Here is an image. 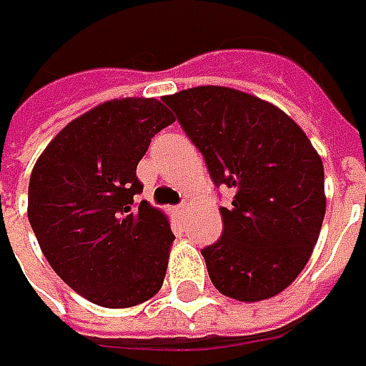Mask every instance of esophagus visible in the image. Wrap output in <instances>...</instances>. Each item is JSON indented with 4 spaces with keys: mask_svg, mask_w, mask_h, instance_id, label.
<instances>
[{
    "mask_svg": "<svg viewBox=\"0 0 366 366\" xmlns=\"http://www.w3.org/2000/svg\"><path fill=\"white\" fill-rule=\"evenodd\" d=\"M175 212L177 214H185V212H187V204H185V202H183V204H179L175 207Z\"/></svg>",
    "mask_w": 366,
    "mask_h": 366,
    "instance_id": "1",
    "label": "esophagus"
}]
</instances>
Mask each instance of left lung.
I'll return each instance as SVG.
<instances>
[{
  "label": "left lung",
  "instance_id": "8db88e82",
  "mask_svg": "<svg viewBox=\"0 0 366 366\" xmlns=\"http://www.w3.org/2000/svg\"><path fill=\"white\" fill-rule=\"evenodd\" d=\"M162 102L214 185L234 189L232 205L219 207L224 232L202 250L214 287L238 302L281 293L307 264L326 214L316 148L285 112L230 87H193Z\"/></svg>",
  "mask_w": 366,
  "mask_h": 366
}]
</instances>
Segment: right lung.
<instances>
[{
	"label": "right lung",
	"instance_id": "1",
	"mask_svg": "<svg viewBox=\"0 0 366 366\" xmlns=\"http://www.w3.org/2000/svg\"><path fill=\"white\" fill-rule=\"evenodd\" d=\"M157 99H112L66 124L36 161L28 219L54 273L102 307L159 293L175 240L169 219L140 202L136 167L173 124Z\"/></svg>",
	"mask_w": 366,
	"mask_h": 366
}]
</instances>
